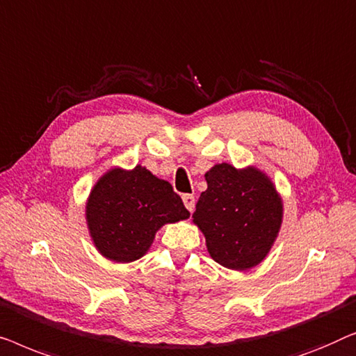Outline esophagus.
Segmentation results:
<instances>
[{
	"mask_svg": "<svg viewBox=\"0 0 356 356\" xmlns=\"http://www.w3.org/2000/svg\"><path fill=\"white\" fill-rule=\"evenodd\" d=\"M182 202H184V204H185V208H187L188 211L192 213L193 209H195V197H193V195L185 193L184 197H182Z\"/></svg>",
	"mask_w": 356,
	"mask_h": 356,
	"instance_id": "esophagus-1",
	"label": "esophagus"
}]
</instances>
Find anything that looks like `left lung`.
<instances>
[{"mask_svg": "<svg viewBox=\"0 0 356 356\" xmlns=\"http://www.w3.org/2000/svg\"><path fill=\"white\" fill-rule=\"evenodd\" d=\"M193 222L207 238L209 257L224 268L247 271L266 258L276 242L284 204L276 185L258 168L214 164L204 174Z\"/></svg>", "mask_w": 356, "mask_h": 356, "instance_id": "left-lung-1", "label": "left lung"}]
</instances>
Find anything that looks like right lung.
Returning a JSON list of instances; mask_svg holds the SVG:
<instances>
[{"mask_svg": "<svg viewBox=\"0 0 356 356\" xmlns=\"http://www.w3.org/2000/svg\"><path fill=\"white\" fill-rule=\"evenodd\" d=\"M190 216L168 180L147 168H111L93 185L85 219L95 247L114 263L142 258L164 224Z\"/></svg>", "mask_w": 356, "mask_h": 356, "instance_id": "right-lung-1", "label": "right lung"}]
</instances>
